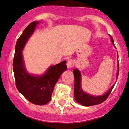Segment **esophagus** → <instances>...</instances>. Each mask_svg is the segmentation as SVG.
<instances>
[{"label": "esophagus", "mask_w": 129, "mask_h": 129, "mask_svg": "<svg viewBox=\"0 0 129 129\" xmlns=\"http://www.w3.org/2000/svg\"><path fill=\"white\" fill-rule=\"evenodd\" d=\"M66 66H67L68 69H71L72 67L74 66V61L73 60H67V63H66Z\"/></svg>", "instance_id": "34e87169"}]
</instances>
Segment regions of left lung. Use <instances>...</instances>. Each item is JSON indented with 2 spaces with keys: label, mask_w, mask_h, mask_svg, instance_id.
I'll return each instance as SVG.
<instances>
[{
  "label": "left lung",
  "mask_w": 129,
  "mask_h": 129,
  "mask_svg": "<svg viewBox=\"0 0 129 129\" xmlns=\"http://www.w3.org/2000/svg\"><path fill=\"white\" fill-rule=\"evenodd\" d=\"M111 37V42H112V44L114 45L113 39L112 36ZM118 67H119V63L118 64ZM119 69V68H118ZM74 73V78H75V86H74V95H75V100L78 103L84 106H92V105H98V104H102V102L106 100L107 98L109 97V94H111L112 89H113L114 85H113L112 87L108 90L106 93L103 94L102 96H94L90 95L89 94L85 93L83 92L81 87V73L79 71L78 69H75L73 71ZM118 74H119V69L117 72L116 77H118Z\"/></svg>",
  "instance_id": "left-lung-1"
}]
</instances>
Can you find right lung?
<instances>
[{
	"label": "right lung",
	"mask_w": 129,
	"mask_h": 129,
	"mask_svg": "<svg viewBox=\"0 0 129 129\" xmlns=\"http://www.w3.org/2000/svg\"><path fill=\"white\" fill-rule=\"evenodd\" d=\"M39 22L29 24L17 40L13 62L16 87L26 99L35 105L47 104L51 99L53 89L63 71L67 69L66 61L49 67L44 75L33 76L27 73L24 66L22 51Z\"/></svg>",
	"instance_id": "add662e5"
}]
</instances>
